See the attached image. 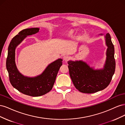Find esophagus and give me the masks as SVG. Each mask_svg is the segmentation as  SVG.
Listing matches in <instances>:
<instances>
[{
  "label": "esophagus",
  "instance_id": "obj_1",
  "mask_svg": "<svg viewBox=\"0 0 125 125\" xmlns=\"http://www.w3.org/2000/svg\"><path fill=\"white\" fill-rule=\"evenodd\" d=\"M69 59V57L68 55H64L63 56V59L65 60V61H67Z\"/></svg>",
  "mask_w": 125,
  "mask_h": 125
}]
</instances>
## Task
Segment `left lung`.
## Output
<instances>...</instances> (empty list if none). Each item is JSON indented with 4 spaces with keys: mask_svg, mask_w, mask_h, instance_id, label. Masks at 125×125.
I'll use <instances>...</instances> for the list:
<instances>
[{
    "mask_svg": "<svg viewBox=\"0 0 125 125\" xmlns=\"http://www.w3.org/2000/svg\"><path fill=\"white\" fill-rule=\"evenodd\" d=\"M99 35H103L100 34ZM107 48L106 58L102 69H94L82 60L68 62L69 74L73 83L79 91L84 93H93L105 89L110 83L115 71L114 46L108 33L105 35Z\"/></svg>",
    "mask_w": 125,
    "mask_h": 125,
    "instance_id": "1",
    "label": "left lung"
}]
</instances>
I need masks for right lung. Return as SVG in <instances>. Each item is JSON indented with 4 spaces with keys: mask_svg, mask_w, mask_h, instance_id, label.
<instances>
[{
    "mask_svg": "<svg viewBox=\"0 0 125 125\" xmlns=\"http://www.w3.org/2000/svg\"><path fill=\"white\" fill-rule=\"evenodd\" d=\"M39 30L38 28L26 29L15 36L9 45L6 60V68L11 85L22 93L34 97L44 95L52 89L62 64V58L57 59L49 64L41 74L33 77L25 76L18 70L15 62L16 47L26 36L35 34Z\"/></svg>",
    "mask_w": 125,
    "mask_h": 125,
    "instance_id": "1",
    "label": "right lung"
}]
</instances>
